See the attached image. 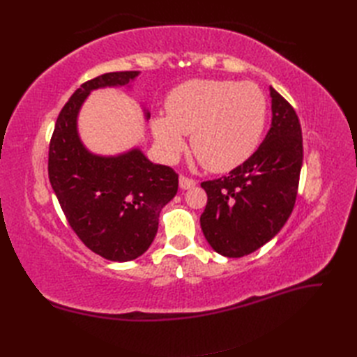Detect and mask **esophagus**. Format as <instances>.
I'll use <instances>...</instances> for the list:
<instances>
[{
	"instance_id": "esophagus-1",
	"label": "esophagus",
	"mask_w": 357,
	"mask_h": 357,
	"mask_svg": "<svg viewBox=\"0 0 357 357\" xmlns=\"http://www.w3.org/2000/svg\"><path fill=\"white\" fill-rule=\"evenodd\" d=\"M195 185H197L195 180L188 178V177H185V176H180V178H178V186H180V189H183V190L195 188Z\"/></svg>"
}]
</instances>
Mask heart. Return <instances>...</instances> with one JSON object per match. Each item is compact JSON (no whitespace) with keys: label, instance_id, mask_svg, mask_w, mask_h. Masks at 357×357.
<instances>
[{"label":"heart","instance_id":"heart-1","mask_svg":"<svg viewBox=\"0 0 357 357\" xmlns=\"http://www.w3.org/2000/svg\"><path fill=\"white\" fill-rule=\"evenodd\" d=\"M167 116L152 119L162 156L176 159L190 147L210 171L223 172L253 155L266 122V98L252 82L190 80L167 98Z\"/></svg>","mask_w":357,"mask_h":357}]
</instances>
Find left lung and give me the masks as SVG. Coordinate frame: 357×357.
<instances>
[{
	"instance_id": "8db88e82",
	"label": "left lung",
	"mask_w": 357,
	"mask_h": 357,
	"mask_svg": "<svg viewBox=\"0 0 357 357\" xmlns=\"http://www.w3.org/2000/svg\"><path fill=\"white\" fill-rule=\"evenodd\" d=\"M271 128L256 152L228 176L201 183L208 201L201 228L214 252L250 255L283 228L294 210L302 167L299 119L269 86Z\"/></svg>"
}]
</instances>
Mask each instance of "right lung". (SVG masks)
Segmentation results:
<instances>
[{
	"instance_id": "obj_1",
	"label": "right lung",
	"mask_w": 357,
	"mask_h": 357,
	"mask_svg": "<svg viewBox=\"0 0 357 357\" xmlns=\"http://www.w3.org/2000/svg\"><path fill=\"white\" fill-rule=\"evenodd\" d=\"M139 71L98 75L83 83L63 105L49 149V178L62 211L92 252L113 262L142 256L153 243L160 210L176 197L174 169L153 164L139 146L98 155L84 146L79 114L96 89L128 88ZM144 119L150 112L142 104Z\"/></svg>"
}]
</instances>
